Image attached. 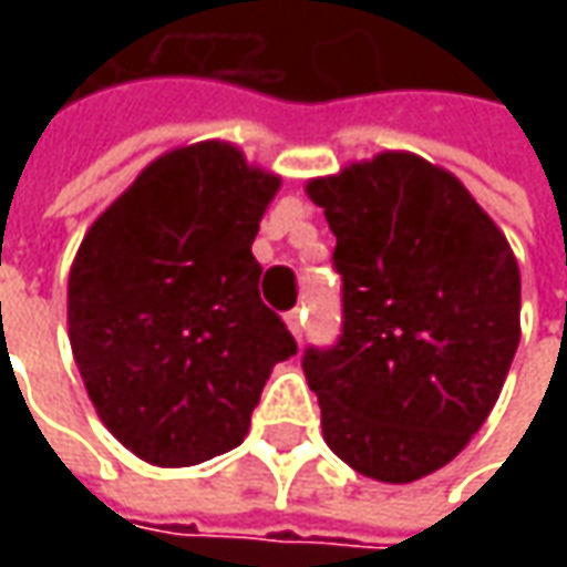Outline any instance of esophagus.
I'll use <instances>...</instances> for the list:
<instances>
[{
  "instance_id": "34e87169",
  "label": "esophagus",
  "mask_w": 567,
  "mask_h": 567,
  "mask_svg": "<svg viewBox=\"0 0 567 567\" xmlns=\"http://www.w3.org/2000/svg\"><path fill=\"white\" fill-rule=\"evenodd\" d=\"M287 328L296 340H302V328H306V309H293L287 312Z\"/></svg>"
}]
</instances>
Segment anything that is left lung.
<instances>
[{"label":"left lung","mask_w":567,"mask_h":567,"mask_svg":"<svg viewBox=\"0 0 567 567\" xmlns=\"http://www.w3.org/2000/svg\"><path fill=\"white\" fill-rule=\"evenodd\" d=\"M338 236L343 334L306 350L321 432L343 464L413 483L486 423L520 340V271L467 186L410 151L306 183Z\"/></svg>","instance_id":"obj_1"}]
</instances>
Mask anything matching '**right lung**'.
<instances>
[{
  "instance_id": "add662e5",
  "label": "right lung",
  "mask_w": 567,
  "mask_h": 567,
  "mask_svg": "<svg viewBox=\"0 0 567 567\" xmlns=\"http://www.w3.org/2000/svg\"><path fill=\"white\" fill-rule=\"evenodd\" d=\"M277 188L236 144H183L144 166L78 246V372L100 423L154 467L239 445L271 369L296 353L251 255Z\"/></svg>"
}]
</instances>
